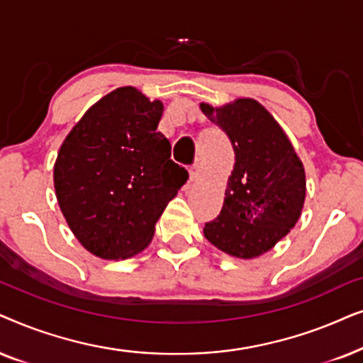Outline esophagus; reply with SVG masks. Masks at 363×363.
I'll return each mask as SVG.
<instances>
[{"label": "esophagus", "instance_id": "obj_1", "mask_svg": "<svg viewBox=\"0 0 363 363\" xmlns=\"http://www.w3.org/2000/svg\"><path fill=\"white\" fill-rule=\"evenodd\" d=\"M201 171H202V166H201V164H196L194 167H191V171H189V177H191V181H197V179L201 177Z\"/></svg>", "mask_w": 363, "mask_h": 363}]
</instances>
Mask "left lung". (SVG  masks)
<instances>
[{
	"mask_svg": "<svg viewBox=\"0 0 363 363\" xmlns=\"http://www.w3.org/2000/svg\"><path fill=\"white\" fill-rule=\"evenodd\" d=\"M201 111L224 129L235 154L217 219L204 235L227 255L255 259L269 252L301 219L306 169L291 139L259 101L238 98Z\"/></svg>",
	"mask_w": 363,
	"mask_h": 363,
	"instance_id": "obj_1",
	"label": "left lung"
}]
</instances>
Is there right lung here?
I'll use <instances>...</instances> for the list:
<instances>
[{"label":"right lung","mask_w":363,"mask_h":363,"mask_svg":"<svg viewBox=\"0 0 363 363\" xmlns=\"http://www.w3.org/2000/svg\"><path fill=\"white\" fill-rule=\"evenodd\" d=\"M164 106L121 86L86 111L52 169L57 206L96 257L124 260L151 244L156 222L189 174L157 131Z\"/></svg>","instance_id":"1"}]
</instances>
